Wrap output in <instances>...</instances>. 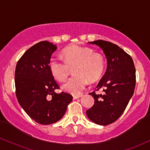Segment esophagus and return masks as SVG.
I'll return each mask as SVG.
<instances>
[{
	"label": "esophagus",
	"mask_w": 150,
	"mask_h": 150,
	"mask_svg": "<svg viewBox=\"0 0 150 150\" xmlns=\"http://www.w3.org/2000/svg\"><path fill=\"white\" fill-rule=\"evenodd\" d=\"M83 96V95H73V100H76L78 98H81Z\"/></svg>",
	"instance_id": "esophagus-1"
}]
</instances>
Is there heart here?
<instances>
[{"instance_id":"heart-1","label":"heart","mask_w":150,"mask_h":150,"mask_svg":"<svg viewBox=\"0 0 150 150\" xmlns=\"http://www.w3.org/2000/svg\"><path fill=\"white\" fill-rule=\"evenodd\" d=\"M63 60L51 57L49 68L52 76L59 81H64L73 67L75 75L62 85L65 91L78 95L88 85L89 80L95 81L100 78L105 67L104 57L98 52H93L89 47L72 45L62 51Z\"/></svg>"}]
</instances>
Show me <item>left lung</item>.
I'll return each mask as SVG.
<instances>
[{
    "label": "left lung",
    "instance_id": "8db88e82",
    "mask_svg": "<svg viewBox=\"0 0 150 150\" xmlns=\"http://www.w3.org/2000/svg\"><path fill=\"white\" fill-rule=\"evenodd\" d=\"M90 43L103 50L108 67L95 90L103 88V95L90 93L95 99L91 108L86 111L88 118L95 124L108 125L115 122L124 112L134 93L136 83L135 67L132 58L119 46L106 40Z\"/></svg>",
    "mask_w": 150,
    "mask_h": 150
}]
</instances>
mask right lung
<instances>
[{
  "label": "right lung",
  "mask_w": 150,
  "mask_h": 150,
  "mask_svg": "<svg viewBox=\"0 0 150 150\" xmlns=\"http://www.w3.org/2000/svg\"><path fill=\"white\" fill-rule=\"evenodd\" d=\"M56 49L48 41H40L26 50L16 64L18 101L30 117L41 125L60 120L72 100L70 93L55 92L60 86L51 74L49 62Z\"/></svg>",
  "instance_id": "right-lung-1"
}]
</instances>
